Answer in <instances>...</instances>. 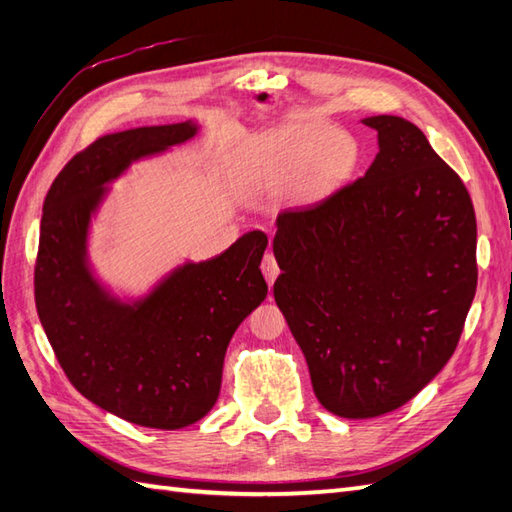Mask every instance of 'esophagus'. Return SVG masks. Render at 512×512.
I'll list each match as a JSON object with an SVG mask.
<instances>
[{
    "instance_id": "34e87169",
    "label": "esophagus",
    "mask_w": 512,
    "mask_h": 512,
    "mask_svg": "<svg viewBox=\"0 0 512 512\" xmlns=\"http://www.w3.org/2000/svg\"><path fill=\"white\" fill-rule=\"evenodd\" d=\"M262 273H264V277L268 281V286H273L275 279L279 277V264H277V259H275L273 253H266L264 255V259H262Z\"/></svg>"
}]
</instances>
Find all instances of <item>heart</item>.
I'll return each mask as SVG.
<instances>
[{"label": "heart", "instance_id": "1", "mask_svg": "<svg viewBox=\"0 0 512 512\" xmlns=\"http://www.w3.org/2000/svg\"><path fill=\"white\" fill-rule=\"evenodd\" d=\"M354 138L319 121L286 123L257 138L246 160L257 191L314 195L343 182L356 167Z\"/></svg>", "mask_w": 512, "mask_h": 512}]
</instances>
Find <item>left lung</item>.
Wrapping results in <instances>:
<instances>
[{"label": "left lung", "mask_w": 512, "mask_h": 512, "mask_svg": "<svg viewBox=\"0 0 512 512\" xmlns=\"http://www.w3.org/2000/svg\"><path fill=\"white\" fill-rule=\"evenodd\" d=\"M378 154L363 178L277 215L275 301L321 405L363 420L431 383L458 347L477 288L471 195L400 116L363 118Z\"/></svg>", "instance_id": "8db88e82"}]
</instances>
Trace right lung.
<instances>
[{
  "mask_svg": "<svg viewBox=\"0 0 512 512\" xmlns=\"http://www.w3.org/2000/svg\"><path fill=\"white\" fill-rule=\"evenodd\" d=\"M195 134L189 121L107 134L61 169L43 202L35 303L57 361L94 405L149 429L189 427L213 409L231 336L268 295L262 231L178 266L132 303L92 275L88 231L105 184Z\"/></svg>",
  "mask_w": 512,
  "mask_h": 512,
  "instance_id": "obj_1",
  "label": "right lung"
}]
</instances>
